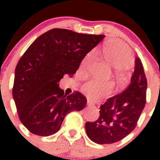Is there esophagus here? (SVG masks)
I'll list each match as a JSON object with an SVG mask.
<instances>
[{
    "instance_id": "esophagus-1",
    "label": "esophagus",
    "mask_w": 160,
    "mask_h": 160,
    "mask_svg": "<svg viewBox=\"0 0 160 160\" xmlns=\"http://www.w3.org/2000/svg\"><path fill=\"white\" fill-rule=\"evenodd\" d=\"M87 104H88V106H93V105H94L95 104L93 102V101H91L90 100L88 99V102H87Z\"/></svg>"
}]
</instances>
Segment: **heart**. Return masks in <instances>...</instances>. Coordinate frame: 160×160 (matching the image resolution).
Segmentation results:
<instances>
[{"label": "heart", "instance_id": "heart-1", "mask_svg": "<svg viewBox=\"0 0 160 160\" xmlns=\"http://www.w3.org/2000/svg\"><path fill=\"white\" fill-rule=\"evenodd\" d=\"M101 53L110 67L115 69L114 76L120 84L127 82V76L122 70L131 67L133 62V56L128 48L120 42L105 44L101 50ZM93 56V52L85 56L80 65L82 70H85L89 65ZM114 83L111 81H100L91 79L82 86L81 91L90 99L96 101L108 97L114 90Z\"/></svg>", "mask_w": 160, "mask_h": 160}]
</instances>
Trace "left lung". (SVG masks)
I'll list each match as a JSON object with an SVG mask.
<instances>
[{
	"label": "left lung",
	"mask_w": 160,
	"mask_h": 160,
	"mask_svg": "<svg viewBox=\"0 0 160 160\" xmlns=\"http://www.w3.org/2000/svg\"><path fill=\"white\" fill-rule=\"evenodd\" d=\"M147 80L141 59L135 58V70L126 89L101 105L96 122H87L86 132L98 144L117 142L131 133L146 104Z\"/></svg>",
	"instance_id": "obj_1"
}]
</instances>
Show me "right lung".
Here are the masks:
<instances>
[{
	"label": "right lung",
	"mask_w": 160,
	"mask_h": 160,
	"mask_svg": "<svg viewBox=\"0 0 160 160\" xmlns=\"http://www.w3.org/2000/svg\"><path fill=\"white\" fill-rule=\"evenodd\" d=\"M104 35H86L53 28L37 38L18 61L12 94L22 123L32 133L49 136L60 128L65 116L81 111L87 99L80 92L67 96L59 87L72 75Z\"/></svg>",
	"instance_id": "right-lung-1"
}]
</instances>
